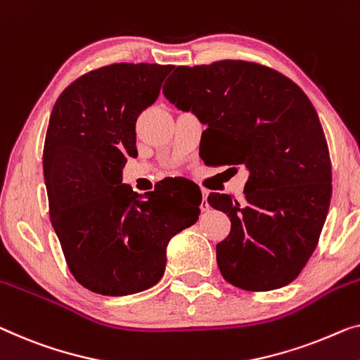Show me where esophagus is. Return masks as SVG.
Segmentation results:
<instances>
[{"instance_id":"34e87169","label":"esophagus","mask_w":360,"mask_h":360,"mask_svg":"<svg viewBox=\"0 0 360 360\" xmlns=\"http://www.w3.org/2000/svg\"><path fill=\"white\" fill-rule=\"evenodd\" d=\"M207 195L208 192L207 191H202V203H200V208L203 212H207L208 208H210V205H208V200H207Z\"/></svg>"}]
</instances>
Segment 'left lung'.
Here are the masks:
<instances>
[{
    "label": "left lung",
    "mask_w": 360,
    "mask_h": 360,
    "mask_svg": "<svg viewBox=\"0 0 360 360\" xmlns=\"http://www.w3.org/2000/svg\"><path fill=\"white\" fill-rule=\"evenodd\" d=\"M163 94L207 126L202 142L214 163L249 169L244 200L208 195L231 219V233L217 244L224 280L245 291L296 280L331 198L328 146L307 95L275 69L239 60L178 66Z\"/></svg>",
    "instance_id": "8db88e82"
}]
</instances>
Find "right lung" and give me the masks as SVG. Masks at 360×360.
Wrapping results in <instances>:
<instances>
[{
    "mask_svg": "<svg viewBox=\"0 0 360 360\" xmlns=\"http://www.w3.org/2000/svg\"><path fill=\"white\" fill-rule=\"evenodd\" d=\"M174 66L117 63L94 69L53 106L43 147L50 219L77 283L103 296H127L162 280L166 248L200 214L192 181L165 179L139 195L122 182L137 157L136 121L155 103Z\"/></svg>",
    "mask_w": 360,
    "mask_h": 360,
    "instance_id": "right-lung-1",
    "label": "right lung"
}]
</instances>
